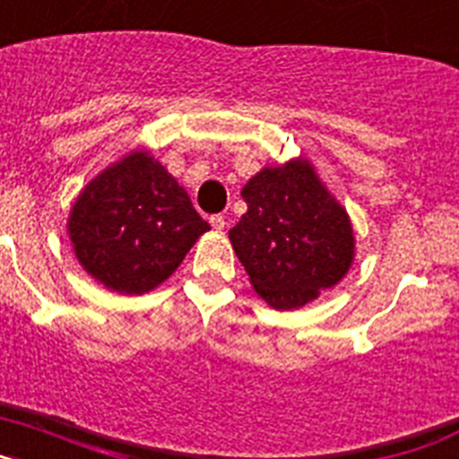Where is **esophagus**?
Wrapping results in <instances>:
<instances>
[{
    "label": "esophagus",
    "instance_id": "obj_1",
    "mask_svg": "<svg viewBox=\"0 0 459 459\" xmlns=\"http://www.w3.org/2000/svg\"><path fill=\"white\" fill-rule=\"evenodd\" d=\"M211 225H213V230L222 232V230H225V225H227L225 216H222V213H216V216H211Z\"/></svg>",
    "mask_w": 459,
    "mask_h": 459
}]
</instances>
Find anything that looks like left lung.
Wrapping results in <instances>:
<instances>
[{
  "mask_svg": "<svg viewBox=\"0 0 459 459\" xmlns=\"http://www.w3.org/2000/svg\"><path fill=\"white\" fill-rule=\"evenodd\" d=\"M241 197L248 211L230 230V241L255 291L269 306H303L350 271V216L307 160L262 169L243 186Z\"/></svg>",
  "mask_w": 459,
  "mask_h": 459,
  "instance_id": "1",
  "label": "left lung"
}]
</instances>
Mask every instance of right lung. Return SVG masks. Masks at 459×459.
Returning a JSON list of instances; mask_svg holds the SVG:
<instances>
[{
  "mask_svg": "<svg viewBox=\"0 0 459 459\" xmlns=\"http://www.w3.org/2000/svg\"><path fill=\"white\" fill-rule=\"evenodd\" d=\"M206 230L188 193L147 152L96 177L68 218L80 264L121 294H144L168 280Z\"/></svg>",
  "mask_w": 459,
  "mask_h": 459,
  "instance_id": "right-lung-1",
  "label": "right lung"
}]
</instances>
